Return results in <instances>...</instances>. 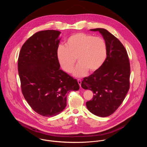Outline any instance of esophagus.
I'll list each match as a JSON object with an SVG mask.
<instances>
[{
  "instance_id": "34e87169",
  "label": "esophagus",
  "mask_w": 147,
  "mask_h": 147,
  "mask_svg": "<svg viewBox=\"0 0 147 147\" xmlns=\"http://www.w3.org/2000/svg\"><path fill=\"white\" fill-rule=\"evenodd\" d=\"M78 83L79 84L80 86L81 87V84H82V81H81V80H80V79H78Z\"/></svg>"
}]
</instances>
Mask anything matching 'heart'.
I'll return each instance as SVG.
<instances>
[{
    "instance_id": "b5f03b06",
    "label": "heart",
    "mask_w": 147,
    "mask_h": 147,
    "mask_svg": "<svg viewBox=\"0 0 147 147\" xmlns=\"http://www.w3.org/2000/svg\"><path fill=\"white\" fill-rule=\"evenodd\" d=\"M57 57L62 69L68 73L72 72L76 58L79 63L74 75L82 77L87 71L93 73L102 67L107 57V46L101 37L78 33L68 38L65 46L58 47Z\"/></svg>"
}]
</instances>
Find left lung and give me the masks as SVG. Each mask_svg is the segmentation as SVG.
<instances>
[{
  "label": "left lung",
  "instance_id": "obj_1",
  "mask_svg": "<svg viewBox=\"0 0 147 147\" xmlns=\"http://www.w3.org/2000/svg\"><path fill=\"white\" fill-rule=\"evenodd\" d=\"M99 32L107 46V57L102 67L84 78L82 87L93 92L86 106L92 114L101 117L112 114L122 104L129 88L130 65L126 50L114 35L103 28L90 29Z\"/></svg>",
  "mask_w": 147,
  "mask_h": 147
}]
</instances>
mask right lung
<instances>
[{
    "mask_svg": "<svg viewBox=\"0 0 147 147\" xmlns=\"http://www.w3.org/2000/svg\"><path fill=\"white\" fill-rule=\"evenodd\" d=\"M61 33L54 30L35 33L24 43L19 56L23 96L32 109L44 117L61 113L68 93L79 89L77 80L60 69L57 51Z\"/></svg>",
    "mask_w": 147,
    "mask_h": 147,
    "instance_id": "1",
    "label": "right lung"
}]
</instances>
